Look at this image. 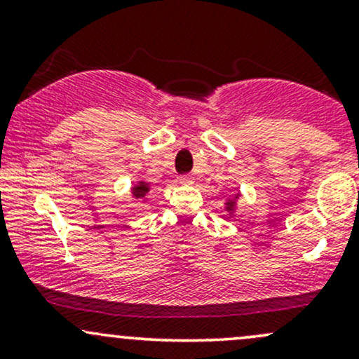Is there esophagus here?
<instances>
[{"label": "esophagus", "mask_w": 359, "mask_h": 359, "mask_svg": "<svg viewBox=\"0 0 359 359\" xmlns=\"http://www.w3.org/2000/svg\"><path fill=\"white\" fill-rule=\"evenodd\" d=\"M180 184H194L192 175H182L180 177Z\"/></svg>", "instance_id": "obj_1"}]
</instances>
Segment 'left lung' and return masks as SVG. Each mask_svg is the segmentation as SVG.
I'll return each mask as SVG.
<instances>
[{"label":"left lung","mask_w":359,"mask_h":359,"mask_svg":"<svg viewBox=\"0 0 359 359\" xmlns=\"http://www.w3.org/2000/svg\"><path fill=\"white\" fill-rule=\"evenodd\" d=\"M240 199H241V191H240V189H236V191L233 192V196L228 197V199L224 201L226 217H236L238 205H240Z\"/></svg>","instance_id":"obj_1"}]
</instances>
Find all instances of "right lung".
<instances>
[{
	"label": "right lung",
	"instance_id": "obj_1",
	"mask_svg": "<svg viewBox=\"0 0 359 359\" xmlns=\"http://www.w3.org/2000/svg\"><path fill=\"white\" fill-rule=\"evenodd\" d=\"M151 191V184L147 182L145 179H140L130 187V194H131V199L133 201H142L143 204L148 203V192Z\"/></svg>",
	"mask_w": 359,
	"mask_h": 359
}]
</instances>
